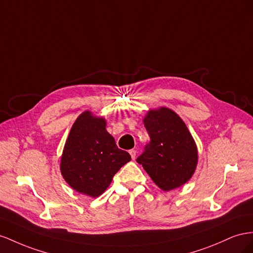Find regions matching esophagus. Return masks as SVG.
<instances>
[{
  "mask_svg": "<svg viewBox=\"0 0 253 253\" xmlns=\"http://www.w3.org/2000/svg\"><path fill=\"white\" fill-rule=\"evenodd\" d=\"M129 154H130V156H131V159H132V160H134V159H135V156H136V150H135V149H131V150H129Z\"/></svg>",
  "mask_w": 253,
  "mask_h": 253,
  "instance_id": "1",
  "label": "esophagus"
}]
</instances>
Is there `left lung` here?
<instances>
[{
  "mask_svg": "<svg viewBox=\"0 0 253 253\" xmlns=\"http://www.w3.org/2000/svg\"><path fill=\"white\" fill-rule=\"evenodd\" d=\"M143 123L150 142L136 162L165 192L186 183L196 169L198 151L184 122L176 112L160 107L149 110Z\"/></svg>",
  "mask_w": 253,
  "mask_h": 253,
  "instance_id": "left-lung-1",
  "label": "left lung"
}]
</instances>
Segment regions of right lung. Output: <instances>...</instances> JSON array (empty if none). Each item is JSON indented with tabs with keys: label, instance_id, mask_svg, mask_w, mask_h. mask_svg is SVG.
<instances>
[{
	"label": "right lung",
	"instance_id": "1",
	"mask_svg": "<svg viewBox=\"0 0 253 253\" xmlns=\"http://www.w3.org/2000/svg\"><path fill=\"white\" fill-rule=\"evenodd\" d=\"M131 160L106 130V120L84 111L72 126L60 160L67 183L90 197H98L110 185L113 176Z\"/></svg>",
	"mask_w": 253,
	"mask_h": 253
}]
</instances>
